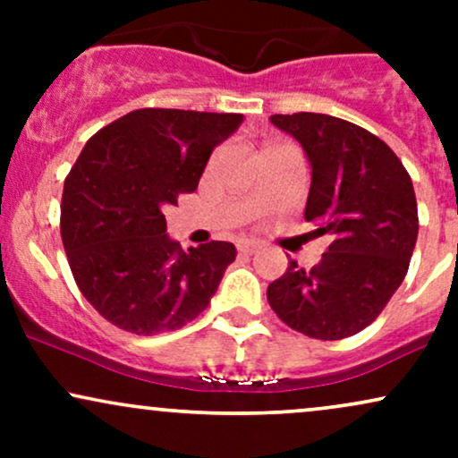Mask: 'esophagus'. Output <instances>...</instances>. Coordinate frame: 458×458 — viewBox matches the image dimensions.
I'll return each mask as SVG.
<instances>
[{
	"label": "esophagus",
	"instance_id": "34e87169",
	"mask_svg": "<svg viewBox=\"0 0 458 458\" xmlns=\"http://www.w3.org/2000/svg\"><path fill=\"white\" fill-rule=\"evenodd\" d=\"M259 250H260V243H256V241H243V243H239V251L245 256L256 254Z\"/></svg>",
	"mask_w": 458,
	"mask_h": 458
}]
</instances>
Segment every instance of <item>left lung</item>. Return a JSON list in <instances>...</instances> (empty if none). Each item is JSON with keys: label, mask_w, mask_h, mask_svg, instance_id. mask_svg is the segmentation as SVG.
I'll list each match as a JSON object with an SVG mask.
<instances>
[{"label": "left lung", "mask_w": 458, "mask_h": 458, "mask_svg": "<svg viewBox=\"0 0 458 458\" xmlns=\"http://www.w3.org/2000/svg\"><path fill=\"white\" fill-rule=\"evenodd\" d=\"M312 167L306 219L331 243L318 265L288 262L267 299L288 327L317 340L349 338L372 323L407 276L418 241V202L386 141L327 114H276Z\"/></svg>", "instance_id": "1"}]
</instances>
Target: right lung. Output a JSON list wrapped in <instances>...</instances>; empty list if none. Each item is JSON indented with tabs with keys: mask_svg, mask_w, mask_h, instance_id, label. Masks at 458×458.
<instances>
[{
	"mask_svg": "<svg viewBox=\"0 0 458 458\" xmlns=\"http://www.w3.org/2000/svg\"><path fill=\"white\" fill-rule=\"evenodd\" d=\"M241 114L138 109L88 140L62 193V243L81 295L138 335L181 329L208 306L236 259L228 241L182 251L165 208L196 191Z\"/></svg>",
	"mask_w": 458,
	"mask_h": 458,
	"instance_id": "1",
	"label": "right lung"
}]
</instances>
